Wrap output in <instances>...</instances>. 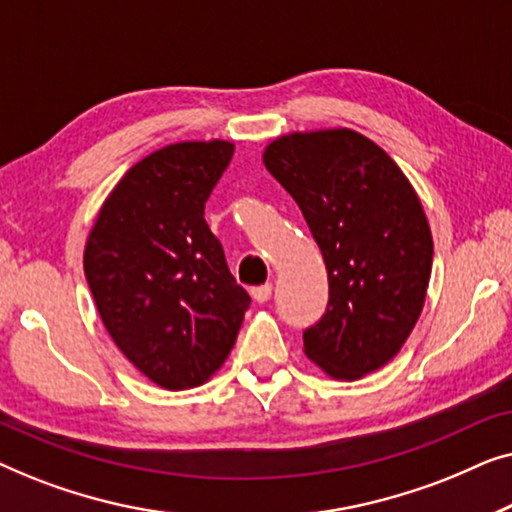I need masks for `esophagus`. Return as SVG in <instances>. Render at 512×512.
I'll return each instance as SVG.
<instances>
[{"label":"esophagus","instance_id":"esophagus-1","mask_svg":"<svg viewBox=\"0 0 512 512\" xmlns=\"http://www.w3.org/2000/svg\"><path fill=\"white\" fill-rule=\"evenodd\" d=\"M270 296H272V284L254 286V289H251V298H254L256 303H268Z\"/></svg>","mask_w":512,"mask_h":512}]
</instances>
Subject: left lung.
I'll return each instance as SVG.
<instances>
[{"label": "left lung", "instance_id": "obj_1", "mask_svg": "<svg viewBox=\"0 0 512 512\" xmlns=\"http://www.w3.org/2000/svg\"><path fill=\"white\" fill-rule=\"evenodd\" d=\"M263 163L298 202L328 272L305 356L333 380H359L401 352L422 314L433 237L419 195L387 151L349 128L289 132Z\"/></svg>", "mask_w": 512, "mask_h": 512}]
</instances>
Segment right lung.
Returning a JSON list of instances; mask_svg holds the SVG:
<instances>
[{
    "mask_svg": "<svg viewBox=\"0 0 512 512\" xmlns=\"http://www.w3.org/2000/svg\"><path fill=\"white\" fill-rule=\"evenodd\" d=\"M233 151L209 139L149 153L102 202L83 251L111 340L170 391L200 387L223 366L251 303L205 221Z\"/></svg>",
    "mask_w": 512,
    "mask_h": 512,
    "instance_id": "right-lung-1",
    "label": "right lung"
}]
</instances>
